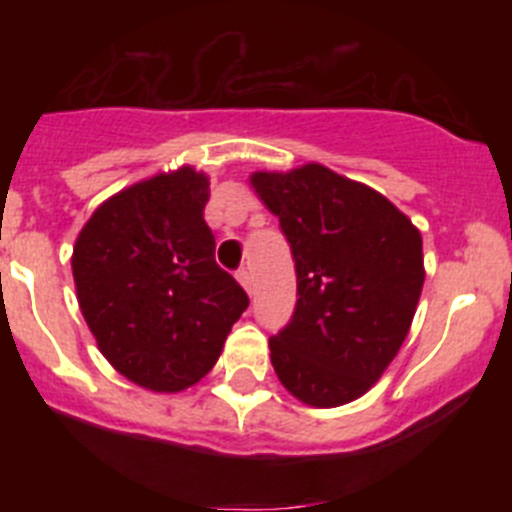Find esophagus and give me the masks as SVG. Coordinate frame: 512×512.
<instances>
[{
    "label": "esophagus",
    "mask_w": 512,
    "mask_h": 512,
    "mask_svg": "<svg viewBox=\"0 0 512 512\" xmlns=\"http://www.w3.org/2000/svg\"><path fill=\"white\" fill-rule=\"evenodd\" d=\"M235 279H238V282H241V287L246 289V292H251V287H253L251 271H248V269H238V274H235Z\"/></svg>",
    "instance_id": "1"
}]
</instances>
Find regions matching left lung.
Here are the masks:
<instances>
[{
    "label": "left lung",
    "instance_id": "8db88e82",
    "mask_svg": "<svg viewBox=\"0 0 512 512\" xmlns=\"http://www.w3.org/2000/svg\"><path fill=\"white\" fill-rule=\"evenodd\" d=\"M297 271L292 320L269 338L279 382L312 408L364 395L400 351L423 289L420 230L384 194L320 164L256 171Z\"/></svg>",
    "mask_w": 512,
    "mask_h": 512
}]
</instances>
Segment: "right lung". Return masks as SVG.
<instances>
[{
  "instance_id": "obj_1",
  "label": "right lung",
  "mask_w": 512,
  "mask_h": 512,
  "mask_svg": "<svg viewBox=\"0 0 512 512\" xmlns=\"http://www.w3.org/2000/svg\"><path fill=\"white\" fill-rule=\"evenodd\" d=\"M207 200L210 179L182 166L112 194L76 238L81 315L104 359L151 392L200 382L248 307L215 264Z\"/></svg>"
}]
</instances>
